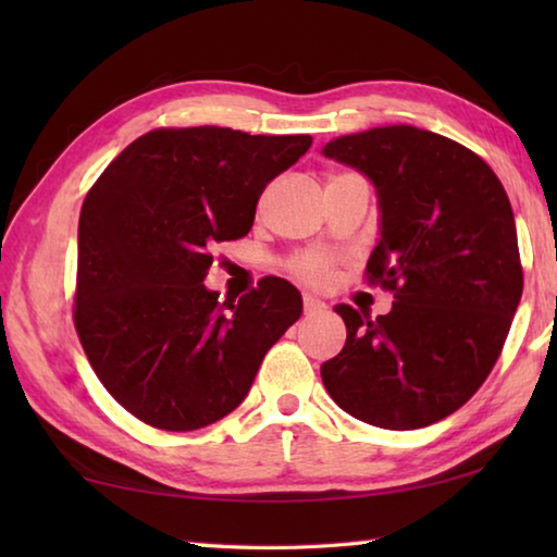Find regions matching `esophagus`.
I'll use <instances>...</instances> for the list:
<instances>
[{
    "label": "esophagus",
    "mask_w": 557,
    "mask_h": 557,
    "mask_svg": "<svg viewBox=\"0 0 557 557\" xmlns=\"http://www.w3.org/2000/svg\"><path fill=\"white\" fill-rule=\"evenodd\" d=\"M301 301H305V312L312 314V312H322V309H326V305L322 299H317L312 295H305L301 297Z\"/></svg>",
    "instance_id": "34e87169"
}]
</instances>
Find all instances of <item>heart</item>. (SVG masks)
<instances>
[{
	"label": "heart",
	"instance_id": "heart-1",
	"mask_svg": "<svg viewBox=\"0 0 557 557\" xmlns=\"http://www.w3.org/2000/svg\"><path fill=\"white\" fill-rule=\"evenodd\" d=\"M285 268L289 275H295L297 280L307 282V285H322V282L332 275L334 268V258L324 250H297L285 260Z\"/></svg>",
	"mask_w": 557,
	"mask_h": 557
}]
</instances>
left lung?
Returning a JSON list of instances; mask_svg holds the SVG:
<instances>
[{
	"label": "left lung",
	"mask_w": 557,
	"mask_h": 557,
	"mask_svg": "<svg viewBox=\"0 0 557 557\" xmlns=\"http://www.w3.org/2000/svg\"><path fill=\"white\" fill-rule=\"evenodd\" d=\"M324 154L379 188L381 240L366 282L388 314L348 305L342 354L322 363L338 408L383 430H418L474 395L502 356L523 292L511 201L482 157L410 125L338 137Z\"/></svg>",
	"instance_id": "1"
}]
</instances>
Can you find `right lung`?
I'll list each match as a JSON object with an SVG mask.
<instances>
[{"mask_svg":"<svg viewBox=\"0 0 557 557\" xmlns=\"http://www.w3.org/2000/svg\"><path fill=\"white\" fill-rule=\"evenodd\" d=\"M309 147V135L159 127L90 186L73 324L100 383L145 425L188 432L225 418L299 319L287 280L219 301L203 277L215 245L252 228L260 194Z\"/></svg>","mask_w":557,"mask_h":557,"instance_id":"obj_1","label":"right lung"}]
</instances>
